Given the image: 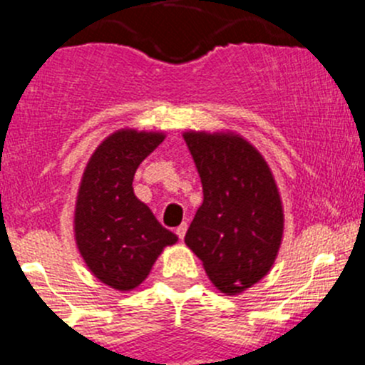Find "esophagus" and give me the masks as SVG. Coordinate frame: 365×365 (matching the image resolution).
<instances>
[{
    "label": "esophagus",
    "instance_id": "esophagus-1",
    "mask_svg": "<svg viewBox=\"0 0 365 365\" xmlns=\"http://www.w3.org/2000/svg\"><path fill=\"white\" fill-rule=\"evenodd\" d=\"M185 233H187V222H182L178 227H176V235H178L180 240H183Z\"/></svg>",
    "mask_w": 365,
    "mask_h": 365
}]
</instances>
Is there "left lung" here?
<instances>
[{"label":"left lung","instance_id":"left-lung-1","mask_svg":"<svg viewBox=\"0 0 365 365\" xmlns=\"http://www.w3.org/2000/svg\"><path fill=\"white\" fill-rule=\"evenodd\" d=\"M183 139L203 183L185 244L220 292L242 293L270 272L281 247L284 213L274 175L238 134L189 130Z\"/></svg>","mask_w":365,"mask_h":365}]
</instances>
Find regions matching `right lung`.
Returning a JSON list of instances; mask_svg holds the SVG:
<instances>
[{
    "label": "right lung",
    "mask_w": 365,
    "mask_h": 365,
    "mask_svg": "<svg viewBox=\"0 0 365 365\" xmlns=\"http://www.w3.org/2000/svg\"><path fill=\"white\" fill-rule=\"evenodd\" d=\"M162 132L121 128L98 145L77 190L76 244L91 274L118 292L138 288L164 247L178 242L134 194L135 169Z\"/></svg>",
    "instance_id": "obj_1"
}]
</instances>
